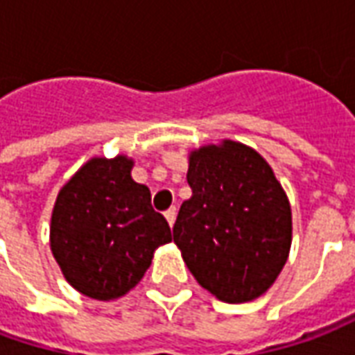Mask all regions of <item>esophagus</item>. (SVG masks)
<instances>
[{
  "mask_svg": "<svg viewBox=\"0 0 355 355\" xmlns=\"http://www.w3.org/2000/svg\"><path fill=\"white\" fill-rule=\"evenodd\" d=\"M165 218H167L169 226H173V224H175V220H177V207L167 209V211H165Z\"/></svg>",
  "mask_w": 355,
  "mask_h": 355,
  "instance_id": "34e87169",
  "label": "esophagus"
}]
</instances>
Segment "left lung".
Listing matches in <instances>:
<instances>
[{
  "instance_id": "left-lung-1",
  "label": "left lung",
  "mask_w": 355,
  "mask_h": 355,
  "mask_svg": "<svg viewBox=\"0 0 355 355\" xmlns=\"http://www.w3.org/2000/svg\"><path fill=\"white\" fill-rule=\"evenodd\" d=\"M192 196L173 239L196 282L228 304L264 295L289 259L287 193L254 148L224 139L188 154Z\"/></svg>"
}]
</instances>
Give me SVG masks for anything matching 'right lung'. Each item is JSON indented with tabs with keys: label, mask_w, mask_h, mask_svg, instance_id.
I'll return each mask as SVG.
<instances>
[{
	"label": "right lung",
	"mask_w": 355,
	"mask_h": 355,
	"mask_svg": "<svg viewBox=\"0 0 355 355\" xmlns=\"http://www.w3.org/2000/svg\"><path fill=\"white\" fill-rule=\"evenodd\" d=\"M132 157H91L66 182L51 215V253L64 279L94 300L123 297L144 277L171 228L131 177Z\"/></svg>",
	"instance_id": "1"
}]
</instances>
